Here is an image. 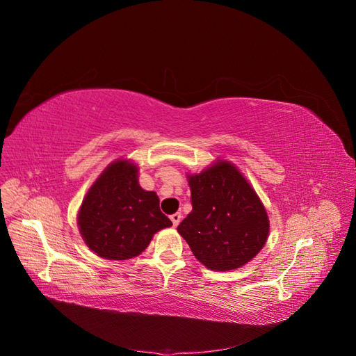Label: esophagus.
Masks as SVG:
<instances>
[{
  "label": "esophagus",
  "instance_id": "34e87169",
  "mask_svg": "<svg viewBox=\"0 0 356 356\" xmlns=\"http://www.w3.org/2000/svg\"><path fill=\"white\" fill-rule=\"evenodd\" d=\"M181 218H182V215L179 212H175V213L170 215V221H172V224H174V227H177V225L179 224Z\"/></svg>",
  "mask_w": 356,
  "mask_h": 356
}]
</instances>
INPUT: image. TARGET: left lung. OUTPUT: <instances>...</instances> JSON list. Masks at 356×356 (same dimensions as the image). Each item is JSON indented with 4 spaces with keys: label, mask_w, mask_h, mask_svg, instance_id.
Segmentation results:
<instances>
[{
    "label": "left lung",
    "mask_w": 356,
    "mask_h": 356,
    "mask_svg": "<svg viewBox=\"0 0 356 356\" xmlns=\"http://www.w3.org/2000/svg\"><path fill=\"white\" fill-rule=\"evenodd\" d=\"M193 209L178 225L197 260L215 272L250 263L267 242L270 222L261 199L229 160L187 174Z\"/></svg>",
    "instance_id": "1"
}]
</instances>
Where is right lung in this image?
I'll use <instances>...</instances> for the list:
<instances>
[{
  "label": "right lung",
  "instance_id": "1",
  "mask_svg": "<svg viewBox=\"0 0 356 356\" xmlns=\"http://www.w3.org/2000/svg\"><path fill=\"white\" fill-rule=\"evenodd\" d=\"M139 166L117 159L86 193L77 215L84 243L105 260H129L141 254L161 229L172 221L159 208L154 191L138 181Z\"/></svg>",
  "mask_w": 356,
  "mask_h": 356
}]
</instances>
